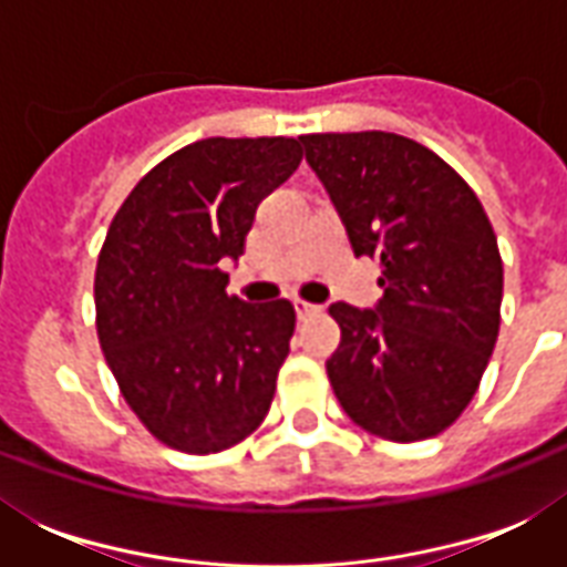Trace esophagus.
Returning <instances> with one entry per match:
<instances>
[{"instance_id": "34e87169", "label": "esophagus", "mask_w": 567, "mask_h": 567, "mask_svg": "<svg viewBox=\"0 0 567 567\" xmlns=\"http://www.w3.org/2000/svg\"><path fill=\"white\" fill-rule=\"evenodd\" d=\"M293 309H297V315H300L302 320H306V318H315V315H320V306H315V302H306V300H297V302H293Z\"/></svg>"}]
</instances>
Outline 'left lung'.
I'll return each mask as SVG.
<instances>
[{
    "mask_svg": "<svg viewBox=\"0 0 567 567\" xmlns=\"http://www.w3.org/2000/svg\"><path fill=\"white\" fill-rule=\"evenodd\" d=\"M355 256L382 267L377 311L329 306L327 362L344 412L396 444L439 435L474 400L501 332L497 235L444 158L394 132L300 135Z\"/></svg>",
    "mask_w": 567,
    "mask_h": 567,
    "instance_id": "left-lung-1",
    "label": "left lung"
}]
</instances>
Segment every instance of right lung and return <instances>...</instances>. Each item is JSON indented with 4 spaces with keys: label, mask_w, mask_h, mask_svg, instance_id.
<instances>
[{
    "label": "right lung",
    "mask_w": 567,
    "mask_h": 567,
    "mask_svg": "<svg viewBox=\"0 0 567 567\" xmlns=\"http://www.w3.org/2000/svg\"><path fill=\"white\" fill-rule=\"evenodd\" d=\"M300 162L297 137H205L155 164L111 220L96 336L128 409L167 447H235L274 403L297 311L226 293L223 261Z\"/></svg>",
    "instance_id": "obj_1"
}]
</instances>
